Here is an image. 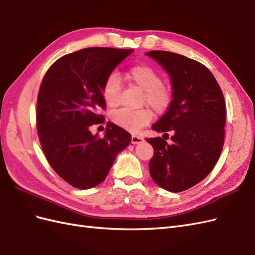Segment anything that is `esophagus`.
I'll return each instance as SVG.
<instances>
[{
    "instance_id": "esophagus-1",
    "label": "esophagus",
    "mask_w": 255,
    "mask_h": 255,
    "mask_svg": "<svg viewBox=\"0 0 255 255\" xmlns=\"http://www.w3.org/2000/svg\"><path fill=\"white\" fill-rule=\"evenodd\" d=\"M143 140V138L141 136L138 135H132V143H139Z\"/></svg>"
}]
</instances>
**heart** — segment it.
I'll use <instances>...</instances> for the list:
<instances>
[{
    "mask_svg": "<svg viewBox=\"0 0 255 255\" xmlns=\"http://www.w3.org/2000/svg\"><path fill=\"white\" fill-rule=\"evenodd\" d=\"M126 80L142 90L141 104H146L156 115H164L173 103L174 92L171 86L164 84L163 75L155 68L146 64L129 67L125 73ZM121 80L117 73L110 74L103 82L101 94L107 106L116 107L120 103ZM153 117L149 109H120L112 115L116 125L129 132H138L149 125Z\"/></svg>",
    "mask_w": 255,
    "mask_h": 255,
    "instance_id": "1",
    "label": "heart"
}]
</instances>
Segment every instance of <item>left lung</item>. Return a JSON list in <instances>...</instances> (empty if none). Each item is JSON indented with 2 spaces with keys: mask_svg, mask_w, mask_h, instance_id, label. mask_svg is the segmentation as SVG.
<instances>
[{
  "mask_svg": "<svg viewBox=\"0 0 255 255\" xmlns=\"http://www.w3.org/2000/svg\"><path fill=\"white\" fill-rule=\"evenodd\" d=\"M171 76L173 103L152 128L163 138H145L153 146L149 163L153 181L171 192L186 190L211 173L225 142V97L212 72L181 54L151 51ZM168 131L173 133L167 143Z\"/></svg>",
  "mask_w": 255,
  "mask_h": 255,
  "instance_id": "obj_1",
  "label": "left lung"
}]
</instances>
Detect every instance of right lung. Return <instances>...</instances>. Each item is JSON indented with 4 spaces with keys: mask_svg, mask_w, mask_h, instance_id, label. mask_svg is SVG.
<instances>
[{
    "mask_svg": "<svg viewBox=\"0 0 255 255\" xmlns=\"http://www.w3.org/2000/svg\"><path fill=\"white\" fill-rule=\"evenodd\" d=\"M133 50L94 47L61 56L43 76L37 98L36 127L48 163L71 186L102 183L116 155L130 142L126 129L107 122L104 137L89 128L104 123L103 82Z\"/></svg>",
    "mask_w": 255,
    "mask_h": 255,
    "instance_id": "add662e5",
    "label": "right lung"
}]
</instances>
